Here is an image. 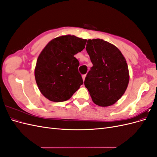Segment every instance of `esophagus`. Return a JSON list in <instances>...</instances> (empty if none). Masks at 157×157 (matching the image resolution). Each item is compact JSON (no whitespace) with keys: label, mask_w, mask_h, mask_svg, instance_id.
Wrapping results in <instances>:
<instances>
[{"label":"esophagus","mask_w":157,"mask_h":157,"mask_svg":"<svg viewBox=\"0 0 157 157\" xmlns=\"http://www.w3.org/2000/svg\"><path fill=\"white\" fill-rule=\"evenodd\" d=\"M86 75H83L82 76V79H83V80H84V79H85V77H86Z\"/></svg>","instance_id":"esophagus-1"}]
</instances>
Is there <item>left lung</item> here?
<instances>
[{
	"label": "left lung",
	"instance_id": "8db88e82",
	"mask_svg": "<svg viewBox=\"0 0 157 157\" xmlns=\"http://www.w3.org/2000/svg\"><path fill=\"white\" fill-rule=\"evenodd\" d=\"M86 50L93 66L85 78V87L95 104L112 105L124 94L129 82L126 61L116 46L102 39L88 40Z\"/></svg>",
	"mask_w": 157,
	"mask_h": 157
}]
</instances>
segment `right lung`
Wrapping results in <instances>:
<instances>
[{"mask_svg":"<svg viewBox=\"0 0 157 157\" xmlns=\"http://www.w3.org/2000/svg\"><path fill=\"white\" fill-rule=\"evenodd\" d=\"M86 40L65 35L52 40L36 61L35 77L44 97L52 101L67 100L83 84L79 61L74 57L81 52Z\"/></svg>","mask_w":157,"mask_h":157,"instance_id":"right-lung-1","label":"right lung"}]
</instances>
